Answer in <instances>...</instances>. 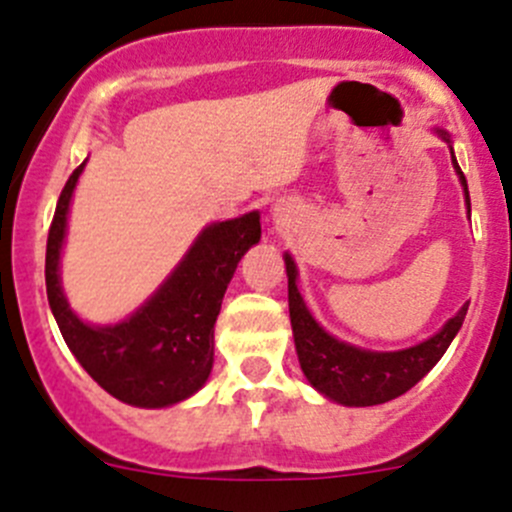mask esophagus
<instances>
[{"label":"esophagus","instance_id":"34e87169","mask_svg":"<svg viewBox=\"0 0 512 512\" xmlns=\"http://www.w3.org/2000/svg\"><path fill=\"white\" fill-rule=\"evenodd\" d=\"M272 219H275V222H285V212H283V209H280V207H275V209H272Z\"/></svg>","mask_w":512,"mask_h":512}]
</instances>
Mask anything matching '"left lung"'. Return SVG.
I'll return each instance as SVG.
<instances>
[{
	"label": "left lung",
	"instance_id": "8db88e82",
	"mask_svg": "<svg viewBox=\"0 0 512 512\" xmlns=\"http://www.w3.org/2000/svg\"><path fill=\"white\" fill-rule=\"evenodd\" d=\"M442 133L444 141H450L447 133ZM457 174H460L462 186H465V199L470 204V191H467V179L452 156ZM285 270H288V305H290V323H293L295 351L300 358V369L308 376L315 389L326 394L328 399L346 404V407H374L384 401L396 399L404 391L412 389L439 358L444 356L452 338L460 331L462 321L467 315V305L460 313L447 321V326L419 346L407 348V351L394 353H374L361 351L348 343L336 341L328 336L313 315L305 308L303 298L295 285V262L285 255Z\"/></svg>",
	"mask_w": 512,
	"mask_h": 512
}]
</instances>
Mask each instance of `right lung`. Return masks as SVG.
I'll return each mask as SVG.
<instances>
[{"label":"right lung","mask_w":512,"mask_h":512,"mask_svg":"<svg viewBox=\"0 0 512 512\" xmlns=\"http://www.w3.org/2000/svg\"><path fill=\"white\" fill-rule=\"evenodd\" d=\"M85 164L70 174L47 232L45 283L62 338L85 371L133 407H169L202 389L214 361V323L237 262L260 242V214L212 224L143 308L113 328H90L60 290V245L70 197Z\"/></svg>","instance_id":"obj_1"}]
</instances>
